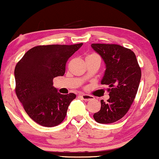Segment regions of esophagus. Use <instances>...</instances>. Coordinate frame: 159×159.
Masks as SVG:
<instances>
[{
  "mask_svg": "<svg viewBox=\"0 0 159 159\" xmlns=\"http://www.w3.org/2000/svg\"><path fill=\"white\" fill-rule=\"evenodd\" d=\"M81 97L83 100L84 101H90L92 100L93 97L92 96H90V95H86V94H81Z\"/></svg>",
  "mask_w": 159,
  "mask_h": 159,
  "instance_id": "esophagus-1",
  "label": "esophagus"
}]
</instances>
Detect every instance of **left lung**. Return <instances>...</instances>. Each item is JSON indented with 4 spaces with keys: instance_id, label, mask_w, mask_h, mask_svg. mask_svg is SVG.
Segmentation results:
<instances>
[{
    "instance_id": "1",
    "label": "left lung",
    "mask_w": 159,
    "mask_h": 159,
    "mask_svg": "<svg viewBox=\"0 0 159 159\" xmlns=\"http://www.w3.org/2000/svg\"><path fill=\"white\" fill-rule=\"evenodd\" d=\"M105 63L102 84L108 87L110 98L105 103L101 100V109L95 113L98 123L108 124L123 118L134 102L139 87L141 70L134 53L116 44L91 45Z\"/></svg>"
}]
</instances>
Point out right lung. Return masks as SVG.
<instances>
[{
    "mask_svg": "<svg viewBox=\"0 0 159 159\" xmlns=\"http://www.w3.org/2000/svg\"><path fill=\"white\" fill-rule=\"evenodd\" d=\"M82 45H38L27 51L16 64V96L36 123L53 127L65 119L76 95L59 93L53 87V79L64 75L67 61Z\"/></svg>",
    "mask_w": 159,
    "mask_h": 159,
    "instance_id": "right-lung-1",
    "label": "right lung"
}]
</instances>
